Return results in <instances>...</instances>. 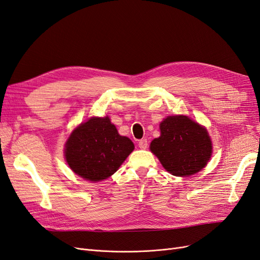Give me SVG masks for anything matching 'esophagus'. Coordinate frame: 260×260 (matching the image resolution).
I'll return each mask as SVG.
<instances>
[{"mask_svg":"<svg viewBox=\"0 0 260 260\" xmlns=\"http://www.w3.org/2000/svg\"><path fill=\"white\" fill-rule=\"evenodd\" d=\"M138 146H139V148L142 149V150L147 149V148H148V140H147V139H141V140H139Z\"/></svg>","mask_w":260,"mask_h":260,"instance_id":"1","label":"esophagus"}]
</instances>
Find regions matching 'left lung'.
<instances>
[{"mask_svg":"<svg viewBox=\"0 0 260 260\" xmlns=\"http://www.w3.org/2000/svg\"><path fill=\"white\" fill-rule=\"evenodd\" d=\"M160 136L150 150L171 175L187 177L203 169L212 155V142L205 127L185 115L167 117L159 125Z\"/></svg>","mask_w":260,"mask_h":260,"instance_id":"obj_1","label":"left lung"}]
</instances>
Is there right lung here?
I'll return each instance as SVG.
<instances>
[{
    "mask_svg": "<svg viewBox=\"0 0 260 260\" xmlns=\"http://www.w3.org/2000/svg\"><path fill=\"white\" fill-rule=\"evenodd\" d=\"M133 150L132 140L120 136L108 117L91 118L67 139L65 158L76 175L98 182L113 175Z\"/></svg>",
    "mask_w": 260,
    "mask_h": 260,
    "instance_id": "obj_1",
    "label": "right lung"
}]
</instances>
